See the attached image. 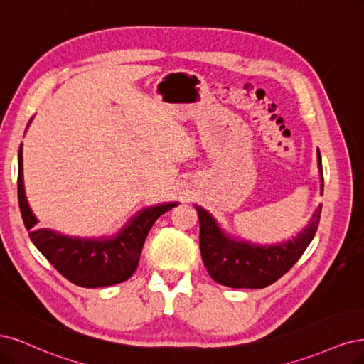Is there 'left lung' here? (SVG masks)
Returning <instances> with one entry per match:
<instances>
[{
    "instance_id": "left-lung-1",
    "label": "left lung",
    "mask_w": 364,
    "mask_h": 364,
    "mask_svg": "<svg viewBox=\"0 0 364 364\" xmlns=\"http://www.w3.org/2000/svg\"><path fill=\"white\" fill-rule=\"evenodd\" d=\"M321 193H323L322 160L318 149ZM199 218V246L204 264L216 283L232 289H263L283 277L307 250L319 225V204L309 225L291 239L260 245L227 232L205 208L195 204Z\"/></svg>"
}]
</instances>
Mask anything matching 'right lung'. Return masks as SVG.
<instances>
[{"label":"right lung","instance_id":"add662e5","mask_svg":"<svg viewBox=\"0 0 364 364\" xmlns=\"http://www.w3.org/2000/svg\"><path fill=\"white\" fill-rule=\"evenodd\" d=\"M18 201L33 245L65 278L89 289L119 284L130 278L139 264L152 224L163 213L178 205V203H163L139 210L112 236L78 237L50 228H38L39 220L31 212L24 189L22 145L18 152Z\"/></svg>","mask_w":364,"mask_h":364}]
</instances>
